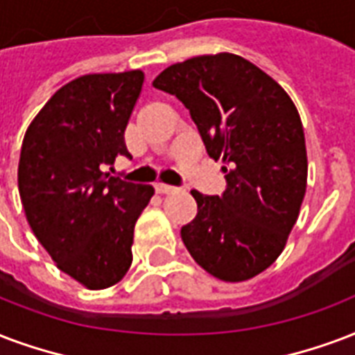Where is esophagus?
Wrapping results in <instances>:
<instances>
[{
	"label": "esophagus",
	"instance_id": "esophagus-1",
	"mask_svg": "<svg viewBox=\"0 0 355 355\" xmlns=\"http://www.w3.org/2000/svg\"><path fill=\"white\" fill-rule=\"evenodd\" d=\"M175 186H169V184H156V193H162V196H166V193H173L175 191Z\"/></svg>",
	"mask_w": 355,
	"mask_h": 355
}]
</instances>
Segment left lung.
I'll return each instance as SVG.
<instances>
[{
    "label": "left lung",
    "instance_id": "left-lung-1",
    "mask_svg": "<svg viewBox=\"0 0 355 355\" xmlns=\"http://www.w3.org/2000/svg\"><path fill=\"white\" fill-rule=\"evenodd\" d=\"M189 110L227 189H191L196 220L180 236L193 261L227 283L255 277L283 253L307 188L302 119L286 91L248 59L221 51L167 67L153 81Z\"/></svg>",
    "mask_w": 355,
    "mask_h": 355
}]
</instances>
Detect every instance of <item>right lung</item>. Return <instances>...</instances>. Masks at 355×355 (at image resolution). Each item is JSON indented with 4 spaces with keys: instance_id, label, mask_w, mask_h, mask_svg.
<instances>
[{
    "instance_id": "obj_1",
    "label": "right lung",
    "mask_w": 355,
    "mask_h": 355,
    "mask_svg": "<svg viewBox=\"0 0 355 355\" xmlns=\"http://www.w3.org/2000/svg\"><path fill=\"white\" fill-rule=\"evenodd\" d=\"M145 74H85L55 91L24 137L18 189L35 236L58 268L102 291L132 264L134 227L153 186L105 173L130 156L124 130Z\"/></svg>"
}]
</instances>
